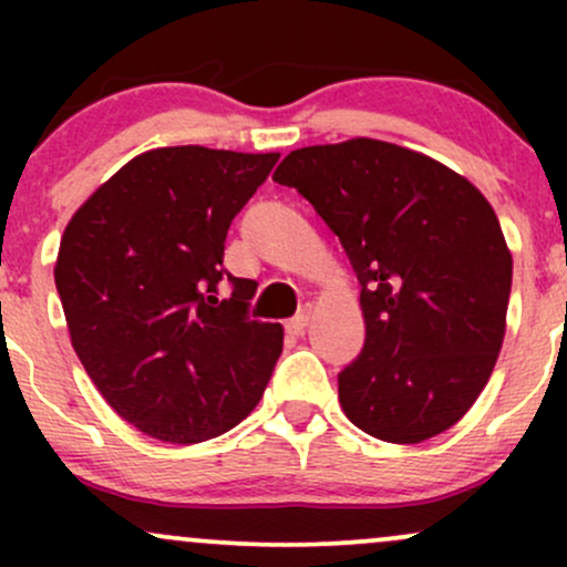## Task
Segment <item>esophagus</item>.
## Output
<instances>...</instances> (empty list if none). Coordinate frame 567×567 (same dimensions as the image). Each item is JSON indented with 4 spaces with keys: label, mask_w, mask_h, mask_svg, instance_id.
Returning <instances> with one entry per match:
<instances>
[{
    "label": "esophagus",
    "mask_w": 567,
    "mask_h": 567,
    "mask_svg": "<svg viewBox=\"0 0 567 567\" xmlns=\"http://www.w3.org/2000/svg\"><path fill=\"white\" fill-rule=\"evenodd\" d=\"M309 317H311V306L306 303L301 311H298L292 320H288V324H285V330H288L290 336H303V330L309 328Z\"/></svg>",
    "instance_id": "1"
}]
</instances>
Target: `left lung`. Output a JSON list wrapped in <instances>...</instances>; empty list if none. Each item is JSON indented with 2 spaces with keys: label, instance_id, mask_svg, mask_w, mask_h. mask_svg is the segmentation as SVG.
<instances>
[{
  "label": "left lung",
  "instance_id": "8db88e82",
  "mask_svg": "<svg viewBox=\"0 0 567 567\" xmlns=\"http://www.w3.org/2000/svg\"><path fill=\"white\" fill-rule=\"evenodd\" d=\"M360 279L365 347L338 400L370 437L413 445L458 424L496 368L512 252L464 175L386 141L306 146L279 162Z\"/></svg>",
  "mask_w": 567,
  "mask_h": 567
}]
</instances>
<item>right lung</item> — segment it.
<instances>
[{
  "instance_id": "add662e5",
  "label": "right lung",
  "mask_w": 567,
  "mask_h": 567,
  "mask_svg": "<svg viewBox=\"0 0 567 567\" xmlns=\"http://www.w3.org/2000/svg\"><path fill=\"white\" fill-rule=\"evenodd\" d=\"M279 154L152 148L93 192L63 231L55 288L97 392L148 437L194 445L264 396L282 324L247 317L256 288L224 269L234 216ZM233 296L217 301V285Z\"/></svg>"
}]
</instances>
